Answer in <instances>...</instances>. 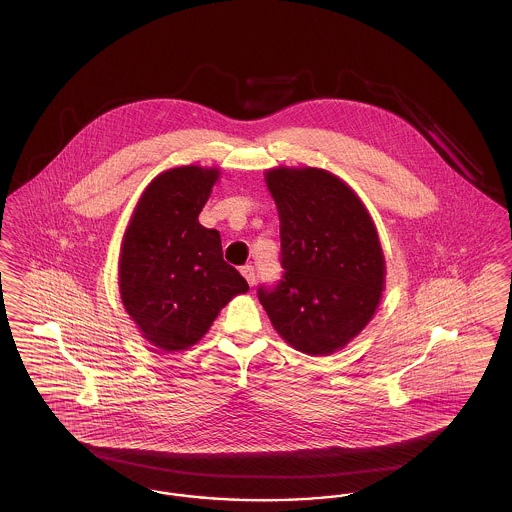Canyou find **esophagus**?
Returning a JSON list of instances; mask_svg holds the SVG:
<instances>
[{"label":"esophagus","mask_w":512,"mask_h":512,"mask_svg":"<svg viewBox=\"0 0 512 512\" xmlns=\"http://www.w3.org/2000/svg\"><path fill=\"white\" fill-rule=\"evenodd\" d=\"M240 272L244 274V278L249 286L255 284V268L251 267V265H245V267L240 268Z\"/></svg>","instance_id":"34e87169"}]
</instances>
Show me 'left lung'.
Here are the masks:
<instances>
[{
    "label": "left lung",
    "mask_w": 512,
    "mask_h": 512,
    "mask_svg": "<svg viewBox=\"0 0 512 512\" xmlns=\"http://www.w3.org/2000/svg\"><path fill=\"white\" fill-rule=\"evenodd\" d=\"M280 217L284 280L259 288L274 330L309 355L345 347L372 320L386 259L365 203L341 178L315 167L265 172Z\"/></svg>",
    "instance_id": "8db88e82"
}]
</instances>
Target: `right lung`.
Returning a JSON list of instances; mask_svg holds the SVG:
<instances>
[{
	"label": "right lung",
	"instance_id": "add662e5",
	"mask_svg": "<svg viewBox=\"0 0 512 512\" xmlns=\"http://www.w3.org/2000/svg\"><path fill=\"white\" fill-rule=\"evenodd\" d=\"M219 176L217 167L199 165L157 174L122 236V305L142 338L167 353L195 345L220 309L249 290L222 259L219 230L197 220Z\"/></svg>",
	"mask_w": 512,
	"mask_h": 512
}]
</instances>
